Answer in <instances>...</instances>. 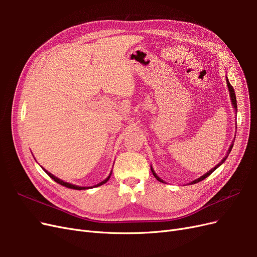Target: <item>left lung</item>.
I'll list each match as a JSON object with an SVG mask.
<instances>
[{
    "instance_id": "1",
    "label": "left lung",
    "mask_w": 257,
    "mask_h": 257,
    "mask_svg": "<svg viewBox=\"0 0 257 257\" xmlns=\"http://www.w3.org/2000/svg\"><path fill=\"white\" fill-rule=\"evenodd\" d=\"M226 82H227V87H228V90H229V95H230V99H231V104H232V106H234V108H235V110H237V100H236V94H235V91H234V88H232V85L229 83V81H228V79H226ZM234 142H235V139L234 141H232V143H231V145H230V147H229V149H228V151H227V154H226V157H225L219 164H217L215 167H213L211 170H209V172L207 173V174H205L204 176H201L200 178H198V179H196V180H194L193 182H191V184H194V183H197V182H199V181H203L204 179H206L208 176H210L211 175L214 170L219 167L221 164H223V163L225 162V160L227 159V157H228V154L230 153V151H231V148H232V146H234ZM151 172H152V174H153V176L158 179V180L160 181V182H164L162 180V179H160L157 175H155V173H154V170L151 168Z\"/></svg>"
}]
</instances>
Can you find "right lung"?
<instances>
[{"label":"right lung","instance_id":"add662e5","mask_svg":"<svg viewBox=\"0 0 257 257\" xmlns=\"http://www.w3.org/2000/svg\"><path fill=\"white\" fill-rule=\"evenodd\" d=\"M44 169V168H43ZM45 170V169H44ZM46 172V174H47L51 179H53L54 181H56L57 183H59V184H61V185H64V186H66V188H69V189H73V190H87V189H89V188H85V186H77V185H74V184H71V183H67V182H64V181H62V180H60V179H58L57 177H54L53 175H51L50 173H48L47 170H45ZM110 176H111V174L108 176L104 181H102L100 183H98V184H96V185H94L95 188L96 186H99V185H102V184H104V183H106L108 180H109V178H110Z\"/></svg>","mask_w":257,"mask_h":257}]
</instances>
